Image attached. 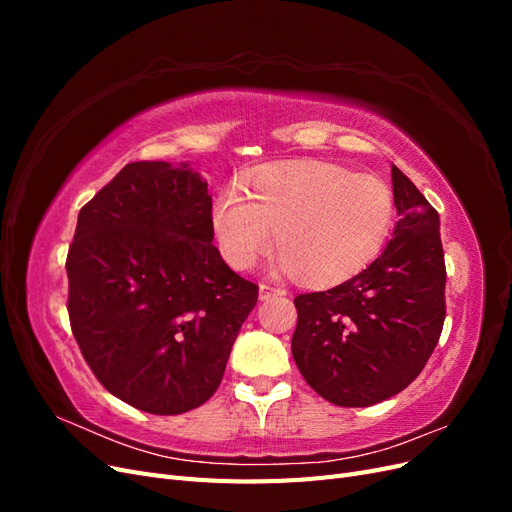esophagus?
Returning a JSON list of instances; mask_svg holds the SVG:
<instances>
[{"instance_id":"34e87169","label":"esophagus","mask_w":512,"mask_h":512,"mask_svg":"<svg viewBox=\"0 0 512 512\" xmlns=\"http://www.w3.org/2000/svg\"><path fill=\"white\" fill-rule=\"evenodd\" d=\"M277 294H286V288L260 284V299H262V301H267V299H271V297H277Z\"/></svg>"}]
</instances>
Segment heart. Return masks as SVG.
<instances>
[{
	"label": "heart",
	"instance_id": "heart-1",
	"mask_svg": "<svg viewBox=\"0 0 512 512\" xmlns=\"http://www.w3.org/2000/svg\"><path fill=\"white\" fill-rule=\"evenodd\" d=\"M247 191L232 185L211 211L220 250L235 269L252 267L277 230V265L309 284H335L367 269L395 224L389 185L329 162L269 164Z\"/></svg>",
	"mask_w": 512,
	"mask_h": 512
}]
</instances>
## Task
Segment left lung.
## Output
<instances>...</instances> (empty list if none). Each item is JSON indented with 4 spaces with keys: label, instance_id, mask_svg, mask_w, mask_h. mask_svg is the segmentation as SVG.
I'll use <instances>...</instances> for the list:
<instances>
[{
    "label": "left lung",
    "instance_id": "8db88e82",
    "mask_svg": "<svg viewBox=\"0 0 512 512\" xmlns=\"http://www.w3.org/2000/svg\"><path fill=\"white\" fill-rule=\"evenodd\" d=\"M391 175L399 222L386 250L348 282L294 299V363L342 408L404 391L429 361L446 316L440 215L397 166Z\"/></svg>",
    "mask_w": 512,
    "mask_h": 512
}]
</instances>
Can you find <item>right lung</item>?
<instances>
[{
	"mask_svg": "<svg viewBox=\"0 0 512 512\" xmlns=\"http://www.w3.org/2000/svg\"><path fill=\"white\" fill-rule=\"evenodd\" d=\"M207 181L190 164L132 162L89 200L68 250L76 344L108 393L183 414L218 391L258 301L213 241Z\"/></svg>",
	"mask_w": 512,
	"mask_h": 512,
	"instance_id": "obj_1",
	"label": "right lung"
}]
</instances>
